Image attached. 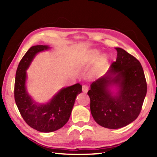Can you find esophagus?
Listing matches in <instances>:
<instances>
[{"label":"esophagus","mask_w":157,"mask_h":157,"mask_svg":"<svg viewBox=\"0 0 157 157\" xmlns=\"http://www.w3.org/2000/svg\"><path fill=\"white\" fill-rule=\"evenodd\" d=\"M88 90H89V86H87V85L84 84L82 86V91H83V92L86 93L87 91H88Z\"/></svg>","instance_id":"esophagus-1"}]
</instances>
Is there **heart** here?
<instances>
[{"instance_id": "obj_1", "label": "heart", "mask_w": 157, "mask_h": 157, "mask_svg": "<svg viewBox=\"0 0 157 157\" xmlns=\"http://www.w3.org/2000/svg\"><path fill=\"white\" fill-rule=\"evenodd\" d=\"M95 55H96V54H97V52H95Z\"/></svg>"}]
</instances>
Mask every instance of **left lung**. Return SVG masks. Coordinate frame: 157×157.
I'll use <instances>...</instances> for the list:
<instances>
[{"label": "left lung", "mask_w": 157, "mask_h": 157, "mask_svg": "<svg viewBox=\"0 0 157 157\" xmlns=\"http://www.w3.org/2000/svg\"><path fill=\"white\" fill-rule=\"evenodd\" d=\"M116 49V61L111 63L107 75L93 82L87 93L93 118L109 129L121 128L136 120L147 94V82L139 61L121 48ZM111 83L120 88L116 97L108 90Z\"/></svg>", "instance_id": "1"}]
</instances>
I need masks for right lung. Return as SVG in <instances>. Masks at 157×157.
I'll return each mask as SVG.
<instances>
[{"mask_svg": "<svg viewBox=\"0 0 157 157\" xmlns=\"http://www.w3.org/2000/svg\"><path fill=\"white\" fill-rule=\"evenodd\" d=\"M48 48L38 45L26 52L18 66L14 83V99L21 116L29 126L41 132L62 128L70 118L77 95L82 92L78 83L62 89L47 104L36 105L32 100L25 89L26 70L36 53Z\"/></svg>", "mask_w": 157, "mask_h": 157, "instance_id": "add662e5", "label": "right lung"}]
</instances>
